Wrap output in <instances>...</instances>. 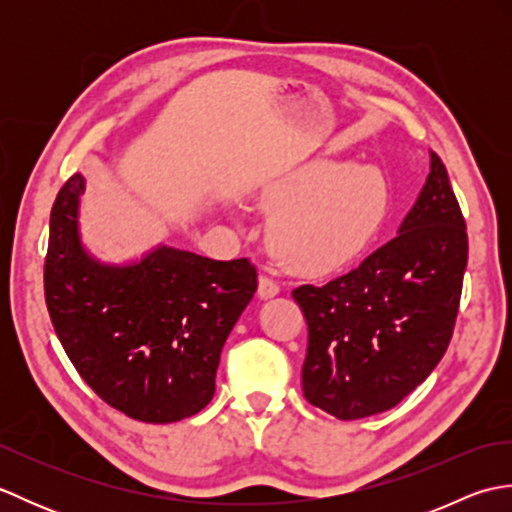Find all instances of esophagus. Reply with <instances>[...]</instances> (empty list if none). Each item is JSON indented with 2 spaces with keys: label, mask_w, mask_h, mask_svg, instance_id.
<instances>
[{
  "label": "esophagus",
  "mask_w": 512,
  "mask_h": 512,
  "mask_svg": "<svg viewBox=\"0 0 512 512\" xmlns=\"http://www.w3.org/2000/svg\"><path fill=\"white\" fill-rule=\"evenodd\" d=\"M257 295L262 299H270L279 295V284L275 279H270L268 275H259V286H257Z\"/></svg>",
  "instance_id": "1"
}]
</instances>
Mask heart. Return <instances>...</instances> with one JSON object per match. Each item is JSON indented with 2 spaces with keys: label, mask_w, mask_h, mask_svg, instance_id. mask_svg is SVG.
I'll list each match as a JSON object with an SVG mask.
<instances>
[{
  "label": "heart",
  "mask_w": 512,
  "mask_h": 512,
  "mask_svg": "<svg viewBox=\"0 0 512 512\" xmlns=\"http://www.w3.org/2000/svg\"><path fill=\"white\" fill-rule=\"evenodd\" d=\"M389 200L383 171L347 160H314L270 184L259 198L277 211L270 248L301 273H328L354 259L383 226Z\"/></svg>",
  "instance_id": "obj_1"
}]
</instances>
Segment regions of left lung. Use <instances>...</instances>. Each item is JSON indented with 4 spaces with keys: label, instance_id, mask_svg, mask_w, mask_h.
Wrapping results in <instances>:
<instances>
[{
    "label": "left lung",
    "instance_id": "8db88e82",
    "mask_svg": "<svg viewBox=\"0 0 512 512\" xmlns=\"http://www.w3.org/2000/svg\"><path fill=\"white\" fill-rule=\"evenodd\" d=\"M469 237L438 154L400 233L350 273L292 297L308 323L303 396L339 420L383 413L424 383L451 343Z\"/></svg>",
    "mask_w": 512,
    "mask_h": 512
}]
</instances>
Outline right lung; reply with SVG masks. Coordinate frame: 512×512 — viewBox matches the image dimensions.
Listing matches in <instances>:
<instances>
[{"instance_id":"add662e5","label":"right lung","mask_w":512,"mask_h":512,"mask_svg":"<svg viewBox=\"0 0 512 512\" xmlns=\"http://www.w3.org/2000/svg\"><path fill=\"white\" fill-rule=\"evenodd\" d=\"M76 173L52 204L43 290L79 376L125 416L167 424L209 405L226 336L257 290L248 257L215 262L162 246L136 266H101L76 235Z\"/></svg>"}]
</instances>
